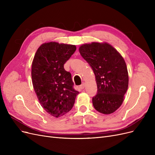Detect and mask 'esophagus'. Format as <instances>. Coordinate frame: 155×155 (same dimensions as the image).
I'll list each match as a JSON object with an SVG mask.
<instances>
[{"label": "esophagus", "instance_id": "obj_1", "mask_svg": "<svg viewBox=\"0 0 155 155\" xmlns=\"http://www.w3.org/2000/svg\"><path fill=\"white\" fill-rule=\"evenodd\" d=\"M84 87H85V83H83V84L81 85V86L79 87V88H81V90L84 89Z\"/></svg>", "mask_w": 155, "mask_h": 155}]
</instances>
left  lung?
I'll use <instances>...</instances> for the list:
<instances>
[{
	"label": "left lung",
	"mask_w": 155,
	"mask_h": 155,
	"mask_svg": "<svg viewBox=\"0 0 155 155\" xmlns=\"http://www.w3.org/2000/svg\"><path fill=\"white\" fill-rule=\"evenodd\" d=\"M79 51L95 74L97 94L92 98L94 108L106 115L114 113L123 103L128 88V72L123 57L107 42L84 44Z\"/></svg>",
	"instance_id": "1"
}]
</instances>
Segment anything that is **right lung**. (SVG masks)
<instances>
[{
    "label": "right lung",
    "mask_w": 155,
    "mask_h": 155,
    "mask_svg": "<svg viewBox=\"0 0 155 155\" xmlns=\"http://www.w3.org/2000/svg\"><path fill=\"white\" fill-rule=\"evenodd\" d=\"M76 50L74 45L47 42L38 47L32 63V83L37 98L42 108L56 118L72 108L79 94L73 88L71 73L64 68Z\"/></svg>",
    "instance_id": "1"
}]
</instances>
